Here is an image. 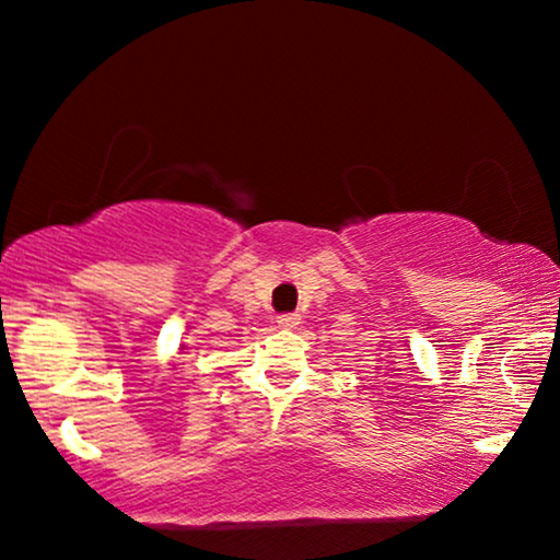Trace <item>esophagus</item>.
Here are the masks:
<instances>
[{
    "instance_id": "34e87169",
    "label": "esophagus",
    "mask_w": 560,
    "mask_h": 560,
    "mask_svg": "<svg viewBox=\"0 0 560 560\" xmlns=\"http://www.w3.org/2000/svg\"><path fill=\"white\" fill-rule=\"evenodd\" d=\"M298 324H301V316H298V313H285V316L278 318L280 328H295Z\"/></svg>"
}]
</instances>
